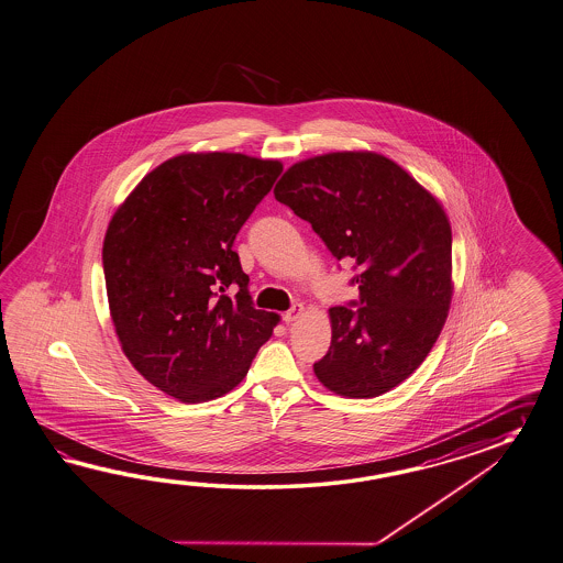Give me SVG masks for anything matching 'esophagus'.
I'll list each match as a JSON object with an SVG mask.
<instances>
[{"instance_id": "obj_1", "label": "esophagus", "mask_w": 563, "mask_h": 563, "mask_svg": "<svg viewBox=\"0 0 563 563\" xmlns=\"http://www.w3.org/2000/svg\"><path fill=\"white\" fill-rule=\"evenodd\" d=\"M301 312H303V306H301V303H294V306L289 308L288 312L284 314V322H286V324H291L294 320H298V318H300Z\"/></svg>"}]
</instances>
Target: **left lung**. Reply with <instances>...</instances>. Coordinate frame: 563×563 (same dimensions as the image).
Instances as JSON below:
<instances>
[{"label":"left lung","instance_id":"8db88e82","mask_svg":"<svg viewBox=\"0 0 563 563\" xmlns=\"http://www.w3.org/2000/svg\"><path fill=\"white\" fill-rule=\"evenodd\" d=\"M274 195L339 262H354L358 300L330 308L332 342L316 377L354 399L391 391L432 351L450 310L452 229L442 205L373 152L298 162Z\"/></svg>","mask_w":563,"mask_h":563}]
</instances>
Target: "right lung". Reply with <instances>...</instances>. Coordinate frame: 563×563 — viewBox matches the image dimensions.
I'll return each instance as SVG.
<instances>
[{
	"mask_svg": "<svg viewBox=\"0 0 563 563\" xmlns=\"http://www.w3.org/2000/svg\"><path fill=\"white\" fill-rule=\"evenodd\" d=\"M282 170L245 154L172 157L109 223L103 272L121 349L184 404L231 391L274 334L279 316L255 310L233 243Z\"/></svg>",
	"mask_w": 563,
	"mask_h": 563,
	"instance_id": "1",
	"label": "right lung"
}]
</instances>
